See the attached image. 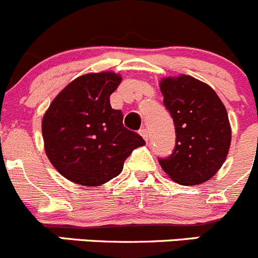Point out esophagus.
Here are the masks:
<instances>
[{
  "mask_svg": "<svg viewBox=\"0 0 258 258\" xmlns=\"http://www.w3.org/2000/svg\"><path fill=\"white\" fill-rule=\"evenodd\" d=\"M140 135H141L142 137H144V140L146 142H148V131L146 128H142L140 130Z\"/></svg>",
  "mask_w": 258,
  "mask_h": 258,
  "instance_id": "esophagus-1",
  "label": "esophagus"
}]
</instances>
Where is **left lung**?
Listing matches in <instances>:
<instances>
[{"label":"left lung","instance_id":"obj_1","mask_svg":"<svg viewBox=\"0 0 258 258\" xmlns=\"http://www.w3.org/2000/svg\"><path fill=\"white\" fill-rule=\"evenodd\" d=\"M163 105L176 130L172 155L160 158L168 177L184 186L209 181L225 162L231 126L225 105L206 83L187 75L160 82Z\"/></svg>","mask_w":258,"mask_h":258}]
</instances>
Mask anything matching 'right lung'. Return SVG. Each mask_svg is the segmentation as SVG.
<instances>
[{
    "label": "right lung",
    "mask_w": 258,
    "mask_h": 258,
    "mask_svg": "<svg viewBox=\"0 0 258 258\" xmlns=\"http://www.w3.org/2000/svg\"><path fill=\"white\" fill-rule=\"evenodd\" d=\"M114 72L77 77L54 97L42 118V136L49 162L64 178L95 187L121 173L124 160L145 145L122 123L110 96L121 83Z\"/></svg>",
    "instance_id": "obj_1"
}]
</instances>
